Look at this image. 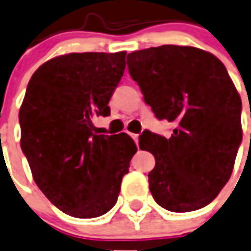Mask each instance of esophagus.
Here are the masks:
<instances>
[{"mask_svg":"<svg viewBox=\"0 0 251 251\" xmlns=\"http://www.w3.org/2000/svg\"><path fill=\"white\" fill-rule=\"evenodd\" d=\"M130 136H131L132 139H134V142L138 144V142H139V135H138V134H130Z\"/></svg>","mask_w":251,"mask_h":251,"instance_id":"1","label":"esophagus"}]
</instances>
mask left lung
Segmentation results:
<instances>
[{
	"label": "left lung",
	"mask_w": 251,
	"mask_h": 251,
	"mask_svg": "<svg viewBox=\"0 0 251 251\" xmlns=\"http://www.w3.org/2000/svg\"><path fill=\"white\" fill-rule=\"evenodd\" d=\"M127 67L156 117L174 122L166 139L147 131L140 150L154 156V201L174 213L206 206L231 178L242 140L241 98L210 52L164 45L127 55Z\"/></svg>",
	"instance_id": "left-lung-1"
}]
</instances>
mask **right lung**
Returning <instances> with one entry per match:
<instances>
[{"label": "right lung", "mask_w": 251, "mask_h": 251, "mask_svg": "<svg viewBox=\"0 0 251 251\" xmlns=\"http://www.w3.org/2000/svg\"><path fill=\"white\" fill-rule=\"evenodd\" d=\"M126 51L71 52L30 77L19 111L20 147L38 188L63 213L97 218L117 202L138 151L127 134H95L93 117L109 115Z\"/></svg>", "instance_id": "obj_1"}]
</instances>
